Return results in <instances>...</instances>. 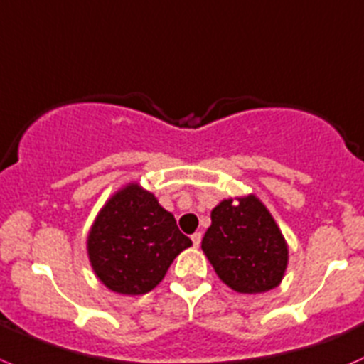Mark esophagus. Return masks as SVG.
Returning a JSON list of instances; mask_svg holds the SVG:
<instances>
[{
	"instance_id": "obj_1",
	"label": "esophagus",
	"mask_w": 364,
	"mask_h": 364,
	"mask_svg": "<svg viewBox=\"0 0 364 364\" xmlns=\"http://www.w3.org/2000/svg\"><path fill=\"white\" fill-rule=\"evenodd\" d=\"M191 240H193V246L198 247L201 244V232H196L191 235Z\"/></svg>"
}]
</instances>
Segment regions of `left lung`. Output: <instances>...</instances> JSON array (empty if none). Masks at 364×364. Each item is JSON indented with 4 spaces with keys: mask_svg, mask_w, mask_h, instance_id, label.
I'll return each instance as SVG.
<instances>
[{
    "mask_svg": "<svg viewBox=\"0 0 364 364\" xmlns=\"http://www.w3.org/2000/svg\"><path fill=\"white\" fill-rule=\"evenodd\" d=\"M210 219L201 250L225 285L239 294H262L282 283L289 244L255 194L219 201Z\"/></svg>",
    "mask_w": 364,
    "mask_h": 364,
    "instance_id": "1",
    "label": "left lung"
}]
</instances>
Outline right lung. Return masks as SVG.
Instances as JSON below:
<instances>
[{
    "label": "right lung",
    "mask_w": 364,
    "mask_h": 364,
    "mask_svg": "<svg viewBox=\"0 0 364 364\" xmlns=\"http://www.w3.org/2000/svg\"><path fill=\"white\" fill-rule=\"evenodd\" d=\"M189 246L193 242L178 230L173 214L138 182L124 186L104 203L86 239L95 276L122 296L156 289Z\"/></svg>",
    "instance_id": "obj_1"
}]
</instances>
